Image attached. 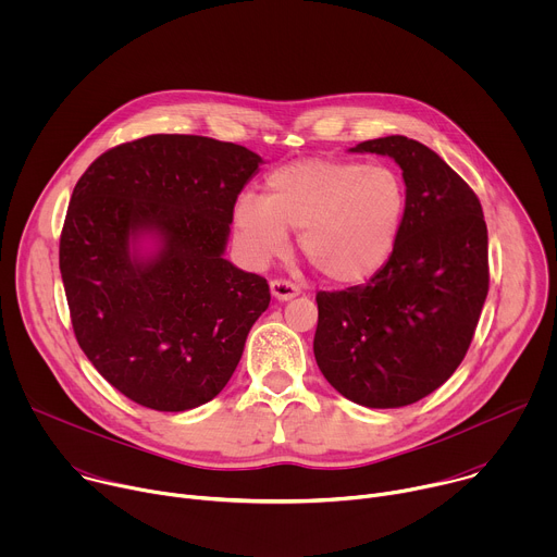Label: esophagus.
<instances>
[{
	"label": "esophagus",
	"mask_w": 557,
	"mask_h": 557,
	"mask_svg": "<svg viewBox=\"0 0 557 557\" xmlns=\"http://www.w3.org/2000/svg\"><path fill=\"white\" fill-rule=\"evenodd\" d=\"M271 293H273V297L280 299V301H288V299H293L295 295H299V286H295V284L288 282V280H273V282H271Z\"/></svg>",
	"instance_id": "esophagus-1"
}]
</instances>
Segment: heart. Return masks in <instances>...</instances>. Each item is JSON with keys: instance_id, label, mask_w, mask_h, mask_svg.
Returning a JSON list of instances; mask_svg holds the SVG:
<instances>
[{"instance_id": "1", "label": "heart", "mask_w": 557, "mask_h": 557, "mask_svg": "<svg viewBox=\"0 0 557 557\" xmlns=\"http://www.w3.org/2000/svg\"><path fill=\"white\" fill-rule=\"evenodd\" d=\"M406 207V185L389 168L301 161L273 172L262 198H237L233 226L251 264L280 258L297 231L301 256L326 280L359 284L394 253Z\"/></svg>"}]
</instances>
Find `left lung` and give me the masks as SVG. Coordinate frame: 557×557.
I'll use <instances>...</instances> for the list:
<instances>
[{
  "mask_svg": "<svg viewBox=\"0 0 557 557\" xmlns=\"http://www.w3.org/2000/svg\"><path fill=\"white\" fill-rule=\"evenodd\" d=\"M350 151L394 158L408 207L389 260L366 284L317 293L314 359L366 408H404L443 385L467 355L490 290L479 196L419 140L385 136Z\"/></svg>",
  "mask_w": 557,
  "mask_h": 557,
  "instance_id": "obj_1",
  "label": "left lung"
}]
</instances>
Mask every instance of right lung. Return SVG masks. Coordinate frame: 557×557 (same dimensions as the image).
Instances as JSON below:
<instances>
[{"instance_id": "obj_1", "label": "right lung", "mask_w": 557, "mask_h": 557, "mask_svg": "<svg viewBox=\"0 0 557 557\" xmlns=\"http://www.w3.org/2000/svg\"><path fill=\"white\" fill-rule=\"evenodd\" d=\"M262 158L235 143L151 134L78 178L59 243L74 337L127 399L158 412L211 401L269 308L264 277L224 260L237 194ZM149 234L151 255L137 240Z\"/></svg>"}]
</instances>
